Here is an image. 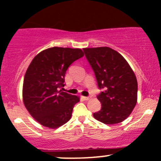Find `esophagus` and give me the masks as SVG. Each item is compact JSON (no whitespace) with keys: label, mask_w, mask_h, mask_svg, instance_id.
Masks as SVG:
<instances>
[{"label":"esophagus","mask_w":161,"mask_h":161,"mask_svg":"<svg viewBox=\"0 0 161 161\" xmlns=\"http://www.w3.org/2000/svg\"><path fill=\"white\" fill-rule=\"evenodd\" d=\"M82 98L85 100V101H88V100H89L90 99V97H86V96H82Z\"/></svg>","instance_id":"obj_1"}]
</instances>
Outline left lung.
Instances as JSON below:
<instances>
[{
  "label": "left lung",
  "mask_w": 161,
  "mask_h": 161,
  "mask_svg": "<svg viewBox=\"0 0 161 161\" xmlns=\"http://www.w3.org/2000/svg\"><path fill=\"white\" fill-rule=\"evenodd\" d=\"M95 72L99 88L101 109L93 116L104 124L125 120L137 103L138 82L133 70L119 53L108 47L83 48Z\"/></svg>",
  "instance_id": "obj_1"
}]
</instances>
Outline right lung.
<instances>
[{
  "mask_svg": "<svg viewBox=\"0 0 161 161\" xmlns=\"http://www.w3.org/2000/svg\"><path fill=\"white\" fill-rule=\"evenodd\" d=\"M83 56L79 48L53 47L41 51L29 64L23 81V103L41 125L57 129L70 119L79 97L60 88L68 67Z\"/></svg>",
  "mask_w": 161,
  "mask_h": 161,
  "instance_id": "obj_1",
  "label": "right lung"
}]
</instances>
